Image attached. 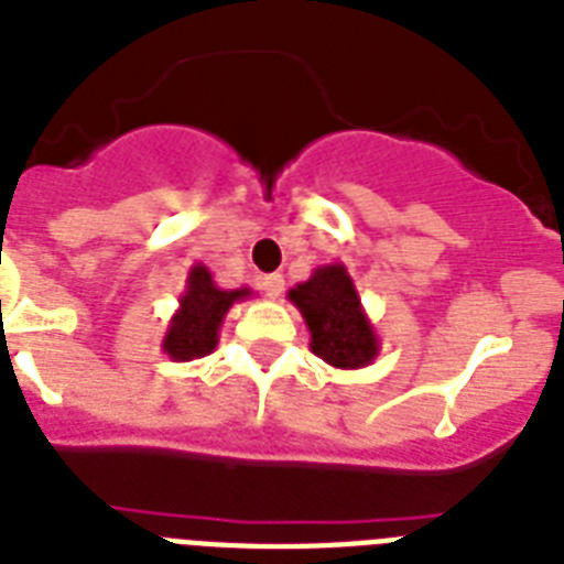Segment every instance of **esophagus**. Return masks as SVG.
<instances>
[{
    "mask_svg": "<svg viewBox=\"0 0 564 564\" xmlns=\"http://www.w3.org/2000/svg\"><path fill=\"white\" fill-rule=\"evenodd\" d=\"M260 286H263V292H267L269 297H281L283 295V274H267L263 281H260Z\"/></svg>",
    "mask_w": 564,
    "mask_h": 564,
    "instance_id": "esophagus-1",
    "label": "esophagus"
}]
</instances>
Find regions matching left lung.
Listing matches in <instances>:
<instances>
[{"instance_id": "left-lung-1", "label": "left lung", "mask_w": 564, "mask_h": 564, "mask_svg": "<svg viewBox=\"0 0 564 564\" xmlns=\"http://www.w3.org/2000/svg\"><path fill=\"white\" fill-rule=\"evenodd\" d=\"M310 329V347L338 370L368 368L379 356V336L370 324L345 263L318 267L310 281L286 292Z\"/></svg>"}]
</instances>
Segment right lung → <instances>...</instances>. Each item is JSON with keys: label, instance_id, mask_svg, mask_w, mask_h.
Instances as JSON below:
<instances>
[{"label": "right lung", "instance_id": "add662e5", "mask_svg": "<svg viewBox=\"0 0 564 564\" xmlns=\"http://www.w3.org/2000/svg\"><path fill=\"white\" fill-rule=\"evenodd\" d=\"M246 297H251L249 286L223 290L217 286L208 267L203 263L191 267L185 292L178 295V310L173 313L162 338V350L173 361H194L208 356L217 347L219 327H223L228 310Z\"/></svg>", "mask_w": 564, "mask_h": 564}]
</instances>
